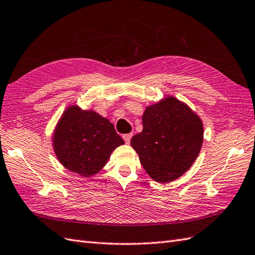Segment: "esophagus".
I'll return each instance as SVG.
<instances>
[{
	"label": "esophagus",
	"mask_w": 255,
	"mask_h": 255,
	"mask_svg": "<svg viewBox=\"0 0 255 255\" xmlns=\"http://www.w3.org/2000/svg\"><path fill=\"white\" fill-rule=\"evenodd\" d=\"M123 138H124V140H125L126 143H129L130 140H131V138H132V133H126V134H124Z\"/></svg>",
	"instance_id": "esophagus-1"
}]
</instances>
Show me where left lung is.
Instances as JSON below:
<instances>
[{
	"label": "left lung",
	"mask_w": 255,
	"mask_h": 255,
	"mask_svg": "<svg viewBox=\"0 0 255 255\" xmlns=\"http://www.w3.org/2000/svg\"><path fill=\"white\" fill-rule=\"evenodd\" d=\"M142 132L130 144L154 181L168 183L184 174L200 152L204 127L198 115L173 97L147 107Z\"/></svg>",
	"instance_id": "8db88e82"
}]
</instances>
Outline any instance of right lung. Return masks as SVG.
Returning <instances> with one entry per match:
<instances>
[{
	"label": "right lung",
	"instance_id": "right-lung-1",
	"mask_svg": "<svg viewBox=\"0 0 255 255\" xmlns=\"http://www.w3.org/2000/svg\"><path fill=\"white\" fill-rule=\"evenodd\" d=\"M53 140L56 156L63 167L85 178L99 172L111 153L125 143L109 120L77 106L64 111Z\"/></svg>",
	"mask_w": 255,
	"mask_h": 255
}]
</instances>
